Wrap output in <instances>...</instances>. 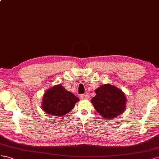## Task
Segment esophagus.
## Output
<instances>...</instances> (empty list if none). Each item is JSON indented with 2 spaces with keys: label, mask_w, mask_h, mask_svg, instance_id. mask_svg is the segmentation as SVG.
Masks as SVG:
<instances>
[{
  "label": "esophagus",
  "mask_w": 159,
  "mask_h": 159,
  "mask_svg": "<svg viewBox=\"0 0 159 159\" xmlns=\"http://www.w3.org/2000/svg\"><path fill=\"white\" fill-rule=\"evenodd\" d=\"M80 97L82 99H89V96L87 94H82L80 95Z\"/></svg>",
  "instance_id": "34e87169"
}]
</instances>
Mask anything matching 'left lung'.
Wrapping results in <instances>:
<instances>
[{"label": "left lung", "mask_w": 159, "mask_h": 159, "mask_svg": "<svg viewBox=\"0 0 159 159\" xmlns=\"http://www.w3.org/2000/svg\"><path fill=\"white\" fill-rule=\"evenodd\" d=\"M95 93L96 96L91 99V102L104 119H114L125 111L126 97L119 88L110 84H105L95 90Z\"/></svg>", "instance_id": "left-lung-1"}]
</instances>
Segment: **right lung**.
I'll return each mask as SVG.
<instances>
[{"instance_id":"obj_1","label":"right lung","mask_w":159,"mask_h":159,"mask_svg":"<svg viewBox=\"0 0 159 159\" xmlns=\"http://www.w3.org/2000/svg\"><path fill=\"white\" fill-rule=\"evenodd\" d=\"M79 98L67 90L61 84L55 85L44 94L42 103L43 111L48 115L64 116L74 108Z\"/></svg>"}]
</instances>
